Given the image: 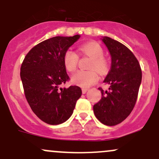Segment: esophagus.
<instances>
[{"mask_svg": "<svg viewBox=\"0 0 159 159\" xmlns=\"http://www.w3.org/2000/svg\"><path fill=\"white\" fill-rule=\"evenodd\" d=\"M88 90V88H82V93H85Z\"/></svg>", "mask_w": 159, "mask_h": 159, "instance_id": "1", "label": "esophagus"}]
</instances>
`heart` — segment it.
<instances>
[{"instance_id":"1","label":"heart","mask_w":159,"mask_h":159,"mask_svg":"<svg viewBox=\"0 0 159 159\" xmlns=\"http://www.w3.org/2000/svg\"><path fill=\"white\" fill-rule=\"evenodd\" d=\"M81 52L88 57H91L90 69H96L99 72L104 73L107 70V62L102 56L103 50L99 43L89 42L81 45L80 48ZM78 57L73 50H68L65 53L63 58L64 66L69 71L75 70L78 64ZM99 76L95 69L88 71H78L75 73L71 78V82L82 88H88L98 80Z\"/></svg>"}]
</instances>
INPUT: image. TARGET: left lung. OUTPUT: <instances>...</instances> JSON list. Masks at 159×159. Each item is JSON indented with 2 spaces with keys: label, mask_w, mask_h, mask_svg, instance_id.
Here are the masks:
<instances>
[{
  "label": "left lung",
  "mask_w": 159,
  "mask_h": 159,
  "mask_svg": "<svg viewBox=\"0 0 159 159\" xmlns=\"http://www.w3.org/2000/svg\"><path fill=\"white\" fill-rule=\"evenodd\" d=\"M111 56V69L103 82L109 91L99 90L102 98L93 106V112L103 125L114 126L130 114L138 95L142 71L138 60L129 49L109 37L100 38Z\"/></svg>",
  "instance_id": "left-lung-1"
}]
</instances>
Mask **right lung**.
<instances>
[{"label":"right lung","mask_w":159,"mask_h":159,"mask_svg":"<svg viewBox=\"0 0 159 159\" xmlns=\"http://www.w3.org/2000/svg\"><path fill=\"white\" fill-rule=\"evenodd\" d=\"M80 37L57 36L38 43L25 56L21 66L26 99L34 114L49 125L67 121L82 93L78 86L60 88L69 78L64 55Z\"/></svg>","instance_id":"obj_1"}]
</instances>
